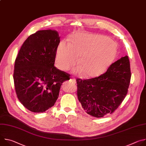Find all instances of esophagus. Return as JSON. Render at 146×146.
<instances>
[{"instance_id":"obj_1","label":"esophagus","mask_w":146,"mask_h":146,"mask_svg":"<svg viewBox=\"0 0 146 146\" xmlns=\"http://www.w3.org/2000/svg\"><path fill=\"white\" fill-rule=\"evenodd\" d=\"M70 80L71 81V82H72V84H73V85H75V84H76V80H75V78H74V77H72L70 79Z\"/></svg>"}]
</instances>
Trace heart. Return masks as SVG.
Listing matches in <instances>:
<instances>
[{
	"label": "heart",
	"mask_w": 146,
	"mask_h": 146,
	"mask_svg": "<svg viewBox=\"0 0 146 146\" xmlns=\"http://www.w3.org/2000/svg\"><path fill=\"white\" fill-rule=\"evenodd\" d=\"M116 54V46L110 38L102 35L80 33L74 36L69 44L62 41L55 55V64L62 70L78 65L87 77H96L108 69ZM78 69L75 71L78 72Z\"/></svg>",
	"instance_id": "b5f03b06"
}]
</instances>
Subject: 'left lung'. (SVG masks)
<instances>
[{
	"instance_id": "8db88e82",
	"label": "left lung",
	"mask_w": 146,
	"mask_h": 146,
	"mask_svg": "<svg viewBox=\"0 0 146 146\" xmlns=\"http://www.w3.org/2000/svg\"><path fill=\"white\" fill-rule=\"evenodd\" d=\"M131 78L129 60L125 56L113 63L98 77L76 78L77 95L82 109L97 118L112 114L127 96Z\"/></svg>"
}]
</instances>
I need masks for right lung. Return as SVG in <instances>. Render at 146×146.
<instances>
[{
    "instance_id": "1",
    "label": "right lung",
    "mask_w": 146,
    "mask_h": 146,
    "mask_svg": "<svg viewBox=\"0 0 146 146\" xmlns=\"http://www.w3.org/2000/svg\"><path fill=\"white\" fill-rule=\"evenodd\" d=\"M59 38L56 31H38L26 39L15 59L16 95L32 112L43 113L52 107L62 83L70 79L69 73L54 66Z\"/></svg>"
}]
</instances>
